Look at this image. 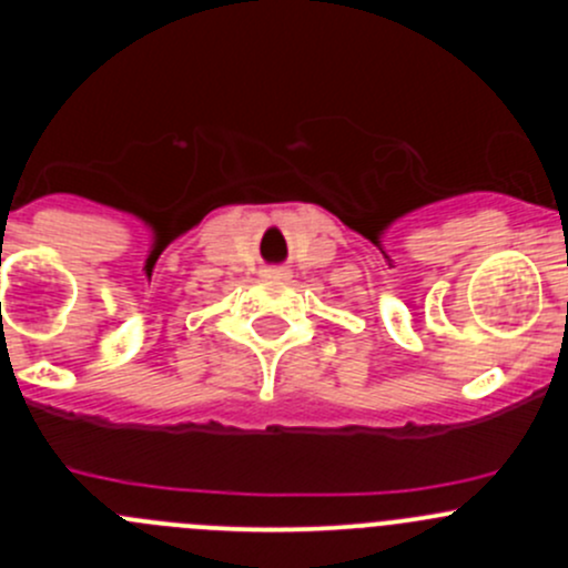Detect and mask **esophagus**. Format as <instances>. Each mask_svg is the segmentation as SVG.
Returning a JSON list of instances; mask_svg holds the SVG:
<instances>
[{"mask_svg": "<svg viewBox=\"0 0 568 568\" xmlns=\"http://www.w3.org/2000/svg\"><path fill=\"white\" fill-rule=\"evenodd\" d=\"M263 277L285 280V277H288V268H283V266H268V268H263Z\"/></svg>", "mask_w": 568, "mask_h": 568, "instance_id": "1", "label": "esophagus"}]
</instances>
